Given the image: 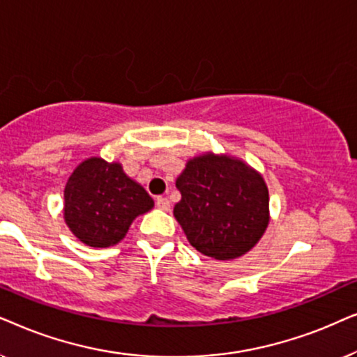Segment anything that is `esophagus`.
<instances>
[{
  "instance_id": "esophagus-1",
  "label": "esophagus",
  "mask_w": 357,
  "mask_h": 357,
  "mask_svg": "<svg viewBox=\"0 0 357 357\" xmlns=\"http://www.w3.org/2000/svg\"><path fill=\"white\" fill-rule=\"evenodd\" d=\"M155 202H156V207L161 208V211H169V201L166 197L158 196L155 199Z\"/></svg>"
}]
</instances>
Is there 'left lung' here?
<instances>
[{
	"instance_id": "8db88e82",
	"label": "left lung",
	"mask_w": 357,
	"mask_h": 357,
	"mask_svg": "<svg viewBox=\"0 0 357 357\" xmlns=\"http://www.w3.org/2000/svg\"><path fill=\"white\" fill-rule=\"evenodd\" d=\"M174 217L202 255L228 261L258 243L269 222L263 176L243 161L212 153L188 161L176 179Z\"/></svg>"
}]
</instances>
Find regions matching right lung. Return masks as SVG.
I'll use <instances>...</instances> for the list:
<instances>
[{
	"instance_id": "right-lung-1",
	"label": "right lung",
	"mask_w": 357,
	"mask_h": 357,
	"mask_svg": "<svg viewBox=\"0 0 357 357\" xmlns=\"http://www.w3.org/2000/svg\"><path fill=\"white\" fill-rule=\"evenodd\" d=\"M153 207V199L122 171L101 158L83 161L65 188V222L84 245L107 248L121 241L130 223Z\"/></svg>"
}]
</instances>
